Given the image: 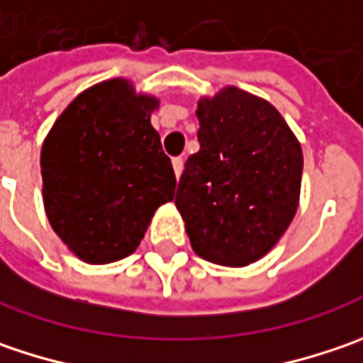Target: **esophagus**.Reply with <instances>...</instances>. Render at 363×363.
<instances>
[{
	"instance_id": "1",
	"label": "esophagus",
	"mask_w": 363,
	"mask_h": 363,
	"mask_svg": "<svg viewBox=\"0 0 363 363\" xmlns=\"http://www.w3.org/2000/svg\"><path fill=\"white\" fill-rule=\"evenodd\" d=\"M182 166H184V160H182L181 156L179 158H172V168H174V174H177V179L182 174Z\"/></svg>"
}]
</instances>
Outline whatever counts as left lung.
<instances>
[{"label":"left lung","mask_w":363,"mask_h":363,"mask_svg":"<svg viewBox=\"0 0 363 363\" xmlns=\"http://www.w3.org/2000/svg\"><path fill=\"white\" fill-rule=\"evenodd\" d=\"M199 148L174 205L195 254L221 266L264 258L298 209L303 150L272 103L223 87L197 105Z\"/></svg>","instance_id":"left-lung-1"}]
</instances>
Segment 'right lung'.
I'll list each match as a JSON object with an SVG mask.
<instances>
[{"label": "right lung", "instance_id": "1", "mask_svg": "<svg viewBox=\"0 0 363 363\" xmlns=\"http://www.w3.org/2000/svg\"><path fill=\"white\" fill-rule=\"evenodd\" d=\"M154 109L156 97L109 79L77 95L42 144L44 211L79 260L109 264L134 254L156 209L174 199Z\"/></svg>", "mask_w": 363, "mask_h": 363}]
</instances>
